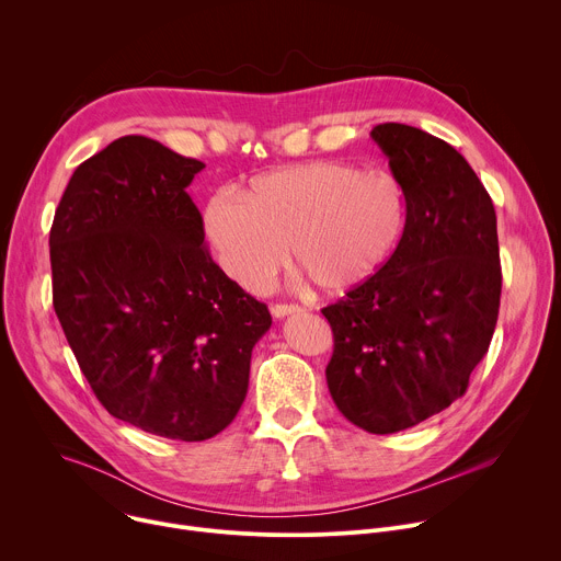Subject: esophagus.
Listing matches in <instances>:
<instances>
[{
  "label": "esophagus",
  "mask_w": 561,
  "mask_h": 561,
  "mask_svg": "<svg viewBox=\"0 0 561 561\" xmlns=\"http://www.w3.org/2000/svg\"><path fill=\"white\" fill-rule=\"evenodd\" d=\"M271 312H273V317L282 319V317H288L293 312H299V306H295V304H275V306H271Z\"/></svg>",
  "instance_id": "esophagus-1"
}]
</instances>
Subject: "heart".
<instances>
[{
    "label": "heart",
    "instance_id": "1",
    "mask_svg": "<svg viewBox=\"0 0 561 561\" xmlns=\"http://www.w3.org/2000/svg\"><path fill=\"white\" fill-rule=\"evenodd\" d=\"M407 226V195L388 173L346 162H304L253 180L247 197L215 193L204 228L224 271L251 290L290 262L324 295H344L392 255Z\"/></svg>",
    "mask_w": 561,
    "mask_h": 561
}]
</instances>
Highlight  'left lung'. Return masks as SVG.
<instances>
[{
    "mask_svg": "<svg viewBox=\"0 0 561 561\" xmlns=\"http://www.w3.org/2000/svg\"><path fill=\"white\" fill-rule=\"evenodd\" d=\"M370 137L404 188L407 226L388 262L322 314L335 340V407L388 435L466 392L495 333L502 266L493 199L450 144L394 122Z\"/></svg>",
    "mask_w": 561,
    "mask_h": 561,
    "instance_id": "8db88e82",
    "label": "left lung"
}]
</instances>
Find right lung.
Returning a JSON list of instances; mask_svg holds the SVG:
<instances>
[{"instance_id":"1","label":"right lung","mask_w":561,"mask_h":561,"mask_svg":"<svg viewBox=\"0 0 561 561\" xmlns=\"http://www.w3.org/2000/svg\"><path fill=\"white\" fill-rule=\"evenodd\" d=\"M202 169L150 137H119L77 167L48 242L53 306L102 407L182 442L234 420L273 324L204 247L186 193Z\"/></svg>"}]
</instances>
